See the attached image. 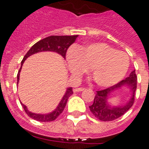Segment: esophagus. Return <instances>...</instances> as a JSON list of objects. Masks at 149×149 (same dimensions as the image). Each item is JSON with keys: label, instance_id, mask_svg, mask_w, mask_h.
<instances>
[{"label": "esophagus", "instance_id": "esophagus-1", "mask_svg": "<svg viewBox=\"0 0 149 149\" xmlns=\"http://www.w3.org/2000/svg\"><path fill=\"white\" fill-rule=\"evenodd\" d=\"M86 89L84 88V87H79V88H76L74 89V91L75 92H81V91H85Z\"/></svg>", "mask_w": 149, "mask_h": 149}]
</instances>
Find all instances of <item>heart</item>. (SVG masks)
I'll return each instance as SVG.
<instances>
[{"label": "heart", "instance_id": "1", "mask_svg": "<svg viewBox=\"0 0 149 149\" xmlns=\"http://www.w3.org/2000/svg\"><path fill=\"white\" fill-rule=\"evenodd\" d=\"M71 74L80 77L91 69L92 79L100 86L108 87L125 77L129 67L127 54L106 43L94 42L79 48L72 46L66 52Z\"/></svg>", "mask_w": 149, "mask_h": 149}]
</instances>
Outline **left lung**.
Listing matches in <instances>:
<instances>
[{
	"mask_svg": "<svg viewBox=\"0 0 149 149\" xmlns=\"http://www.w3.org/2000/svg\"><path fill=\"white\" fill-rule=\"evenodd\" d=\"M128 86L132 94L127 103L124 105L112 106L109 103V97L115 90L123 86ZM137 88V76L135 70L130 73L129 77L125 78L116 85L103 91H97L90 110L96 118L102 121H111L125 114L132 107L134 102V93Z\"/></svg>",
	"mask_w": 149,
	"mask_h": 149,
	"instance_id": "obj_1",
	"label": "left lung"
}]
</instances>
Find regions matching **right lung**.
<instances>
[{
	"instance_id": "1",
	"label": "right lung",
	"mask_w": 149,
	"mask_h": 149,
	"mask_svg": "<svg viewBox=\"0 0 149 149\" xmlns=\"http://www.w3.org/2000/svg\"><path fill=\"white\" fill-rule=\"evenodd\" d=\"M77 37H78V36H52L38 41V42H36L35 45H32L31 49L26 53V55L24 56V58L22 61V66L20 68L17 76V84H18V81H19L20 72L22 70V65L28 57L31 56L33 54L41 52H57L58 54L61 55L63 58H65L66 51L70 45H72V43H74ZM72 93H73V92H72V87H68L65 94L61 100V101L58 104L57 107L51 113H45V114L32 113L28 110L27 107L24 104H23L22 103H21V104H22L24 111L26 112L27 114L30 118H31L34 120H38V121H41V122H49V121H52V120H56V118H58V116H59V114L62 113V112L65 108V105H66L68 99Z\"/></svg>"
}]
</instances>
